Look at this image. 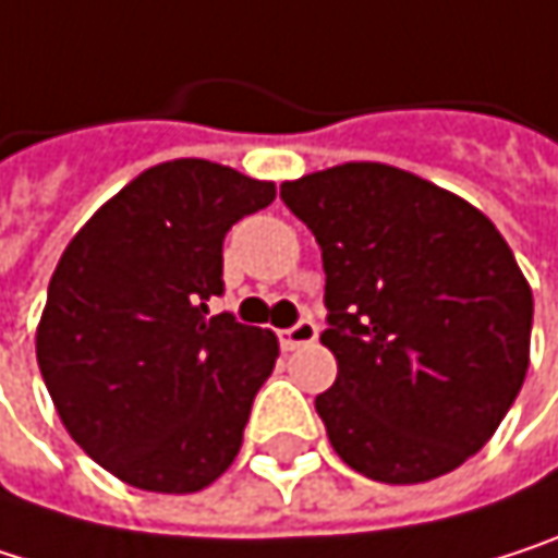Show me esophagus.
<instances>
[{"label":"esophagus","mask_w":558,"mask_h":558,"mask_svg":"<svg viewBox=\"0 0 558 558\" xmlns=\"http://www.w3.org/2000/svg\"><path fill=\"white\" fill-rule=\"evenodd\" d=\"M318 341V325L312 318H302L299 325H292L289 331H282V348L286 351H299Z\"/></svg>","instance_id":"1"}]
</instances>
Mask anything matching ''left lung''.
Returning <instances> with one entry per match:
<instances>
[{
	"label": "left lung",
	"mask_w": 558,
	"mask_h": 558,
	"mask_svg": "<svg viewBox=\"0 0 558 558\" xmlns=\"http://www.w3.org/2000/svg\"><path fill=\"white\" fill-rule=\"evenodd\" d=\"M325 263L322 344L338 380L315 410L344 464L422 484L497 432L530 367L533 292L464 197L384 161L282 184Z\"/></svg>",
	"instance_id": "8db88e82"
}]
</instances>
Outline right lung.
I'll return each mask as SVG.
<instances>
[{"mask_svg": "<svg viewBox=\"0 0 558 558\" xmlns=\"http://www.w3.org/2000/svg\"><path fill=\"white\" fill-rule=\"evenodd\" d=\"M276 184L207 158L145 168L68 243L38 322L45 387L71 438L155 494L214 484L276 367L266 328L210 315L223 236Z\"/></svg>", "mask_w": 558, "mask_h": 558, "instance_id": "add662e5", "label": "right lung"}]
</instances>
